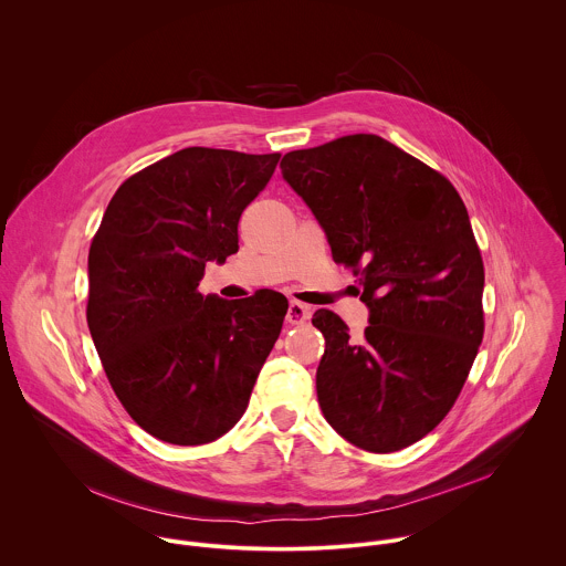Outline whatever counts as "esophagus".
I'll list each match as a JSON object with an SVG mask.
<instances>
[{
	"label": "esophagus",
	"mask_w": 566,
	"mask_h": 566,
	"mask_svg": "<svg viewBox=\"0 0 566 566\" xmlns=\"http://www.w3.org/2000/svg\"><path fill=\"white\" fill-rule=\"evenodd\" d=\"M312 318V310L307 307V305H303V303H296V301H292L290 303V307H287V316H285V321L292 324V326H296V324H305L307 321Z\"/></svg>",
	"instance_id": "obj_1"
}]
</instances>
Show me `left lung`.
I'll list each match as a JSON object with an SVG mask.
<instances>
[{
    "instance_id": "8db88e82",
    "label": "left lung",
    "mask_w": 566,
    "mask_h": 566,
    "mask_svg": "<svg viewBox=\"0 0 566 566\" xmlns=\"http://www.w3.org/2000/svg\"><path fill=\"white\" fill-rule=\"evenodd\" d=\"M281 174L333 261L359 276L368 307L359 342L333 312L314 314L326 342L316 373L324 418L364 451L405 449L449 413L484 337V263L469 211L442 174L377 135L287 153Z\"/></svg>"
}]
</instances>
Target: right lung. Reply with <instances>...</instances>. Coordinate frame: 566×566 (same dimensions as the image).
I'll return each instance as SVG.
<instances>
[{"label": "right lung", "mask_w": 566, "mask_h": 566, "mask_svg": "<svg viewBox=\"0 0 566 566\" xmlns=\"http://www.w3.org/2000/svg\"><path fill=\"white\" fill-rule=\"evenodd\" d=\"M281 155L185 148L130 176L88 248L86 323L130 418L169 444H207L242 418L287 298L202 296L207 261L238 252L242 211Z\"/></svg>", "instance_id": "add662e5"}]
</instances>
